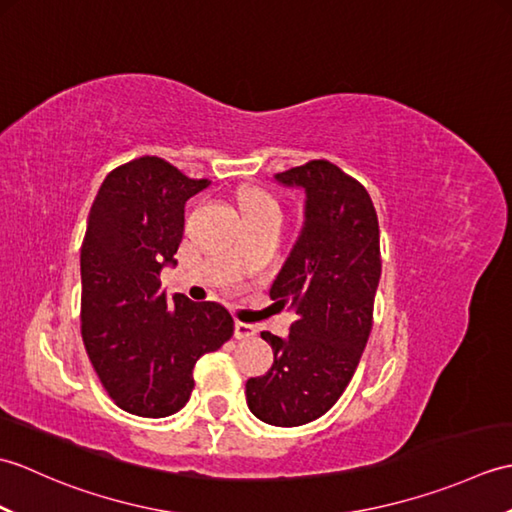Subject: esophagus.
<instances>
[{
  "mask_svg": "<svg viewBox=\"0 0 512 512\" xmlns=\"http://www.w3.org/2000/svg\"><path fill=\"white\" fill-rule=\"evenodd\" d=\"M257 328L244 321H235V339H255Z\"/></svg>",
  "mask_w": 512,
  "mask_h": 512,
  "instance_id": "34e87169",
  "label": "esophagus"
}]
</instances>
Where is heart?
Here are the masks:
<instances>
[{
  "instance_id": "1",
  "label": "heart",
  "mask_w": 512,
  "mask_h": 512,
  "mask_svg": "<svg viewBox=\"0 0 512 512\" xmlns=\"http://www.w3.org/2000/svg\"><path fill=\"white\" fill-rule=\"evenodd\" d=\"M239 211L242 215H264V213H279V204L273 195L262 189H248L239 195Z\"/></svg>"
}]
</instances>
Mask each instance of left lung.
<instances>
[{
    "label": "left lung",
    "instance_id": "left-lung-1",
    "mask_svg": "<svg viewBox=\"0 0 512 512\" xmlns=\"http://www.w3.org/2000/svg\"><path fill=\"white\" fill-rule=\"evenodd\" d=\"M306 193L295 246L270 286L279 310L297 321L286 339L262 332L275 352L264 376L248 378L246 402L275 427H299L334 407L372 332L380 279V237L372 198L328 160L277 173Z\"/></svg>",
    "mask_w": 512,
    "mask_h": 512
}]
</instances>
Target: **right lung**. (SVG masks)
<instances>
[{
    "instance_id": "right-lung-1",
    "label": "right lung",
    "mask_w": 512,
    "mask_h": 512,
    "mask_svg": "<svg viewBox=\"0 0 512 512\" xmlns=\"http://www.w3.org/2000/svg\"><path fill=\"white\" fill-rule=\"evenodd\" d=\"M156 156L114 169L90 209L81 246V334L107 394L143 418L187 405L193 367L231 339L215 301H167L160 270L176 266L184 204L209 187Z\"/></svg>"
}]
</instances>
